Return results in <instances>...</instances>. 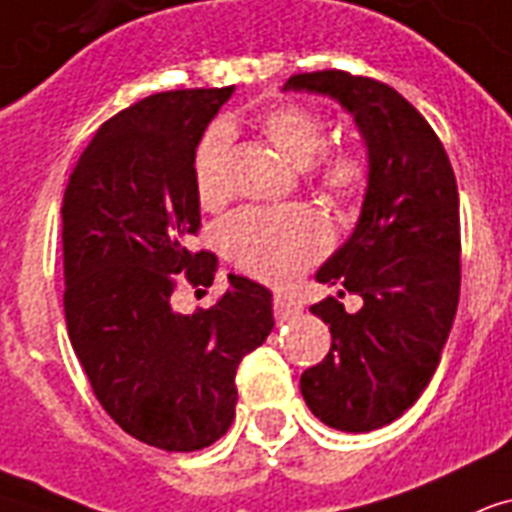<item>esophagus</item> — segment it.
I'll list each match as a JSON object with an SVG mask.
<instances>
[{
  "mask_svg": "<svg viewBox=\"0 0 512 512\" xmlns=\"http://www.w3.org/2000/svg\"><path fill=\"white\" fill-rule=\"evenodd\" d=\"M272 310H275L277 323H285V320H291L299 315L301 304L296 299H291V296H280V293H277L275 301H272Z\"/></svg>",
  "mask_w": 512,
  "mask_h": 512,
  "instance_id": "1",
  "label": "esophagus"
}]
</instances>
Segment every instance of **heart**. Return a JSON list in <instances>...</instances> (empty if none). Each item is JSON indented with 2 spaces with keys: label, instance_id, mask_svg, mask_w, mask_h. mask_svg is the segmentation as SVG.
Here are the masks:
<instances>
[{
  "label": "heart",
  "instance_id": "b5f03b06",
  "mask_svg": "<svg viewBox=\"0 0 512 512\" xmlns=\"http://www.w3.org/2000/svg\"><path fill=\"white\" fill-rule=\"evenodd\" d=\"M269 144L293 165H310L326 146V122L318 112L299 104H280L261 117ZM232 133L227 125H213L200 141L194 157V186L202 205H216L227 194V152ZM320 184L331 192L355 194L366 178L358 154L336 152L318 165ZM221 245L237 267L248 275L285 283L307 269L326 251V224L310 208L269 213L245 208L229 216L221 227Z\"/></svg>",
  "mask_w": 512,
  "mask_h": 512
}]
</instances>
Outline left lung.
Returning <instances> with one entry per match:
<instances>
[{"mask_svg":"<svg viewBox=\"0 0 512 512\" xmlns=\"http://www.w3.org/2000/svg\"><path fill=\"white\" fill-rule=\"evenodd\" d=\"M293 93L326 95L350 114L366 146V189L352 235L315 280L358 292L347 313L335 296L312 304L331 331L323 363L301 374L320 422L371 433L403 417L433 379L459 304V192L446 149L390 85L347 71L296 74Z\"/></svg>","mask_w":512,"mask_h":512,"instance_id":"left-lung-1","label":"left lung"}]
</instances>
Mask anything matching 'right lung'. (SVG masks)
<instances>
[{
    "label": "right lung",
    "mask_w": 512,
    "mask_h": 512,
    "mask_svg": "<svg viewBox=\"0 0 512 512\" xmlns=\"http://www.w3.org/2000/svg\"><path fill=\"white\" fill-rule=\"evenodd\" d=\"M235 87L149 95L101 125L63 192V310L106 414L138 441L197 451L235 419L240 360L269 336L272 293L243 275L211 310L170 307L176 275L211 285L194 154Z\"/></svg>",
    "instance_id": "right-lung-1"
}]
</instances>
